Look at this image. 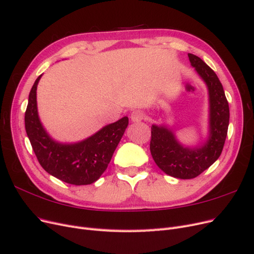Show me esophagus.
I'll list each match as a JSON object with an SVG mask.
<instances>
[{"mask_svg": "<svg viewBox=\"0 0 254 254\" xmlns=\"http://www.w3.org/2000/svg\"><path fill=\"white\" fill-rule=\"evenodd\" d=\"M145 118V113L142 111V110H134L132 113H131V121L132 122H141L143 121Z\"/></svg>", "mask_w": 254, "mask_h": 254, "instance_id": "34e87169", "label": "esophagus"}]
</instances>
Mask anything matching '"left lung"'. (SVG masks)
Returning <instances> with one entry per match:
<instances>
[{
	"mask_svg": "<svg viewBox=\"0 0 254 254\" xmlns=\"http://www.w3.org/2000/svg\"><path fill=\"white\" fill-rule=\"evenodd\" d=\"M191 66L206 83L210 102V135L198 147H184L165 126L152 125L150 152L165 174L179 179H193L216 161L226 142L230 111L224 88L217 75L198 56L189 54Z\"/></svg>",
	"mask_w": 254,
	"mask_h": 254,
	"instance_id": "8db88e82",
	"label": "left lung"
}]
</instances>
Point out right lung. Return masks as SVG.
Returning <instances> with one entry per match:
<instances>
[{
	"label": "right lung",
	"instance_id": "add662e5",
	"mask_svg": "<svg viewBox=\"0 0 254 254\" xmlns=\"http://www.w3.org/2000/svg\"><path fill=\"white\" fill-rule=\"evenodd\" d=\"M38 77L29 92L25 111V129L40 165L57 179L87 186L95 182L108 167L113 152L128 126V118L103 127L95 134L78 143L63 144L54 141L45 131L38 117Z\"/></svg>",
	"mask_w": 254,
	"mask_h": 254
}]
</instances>
